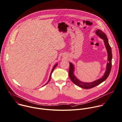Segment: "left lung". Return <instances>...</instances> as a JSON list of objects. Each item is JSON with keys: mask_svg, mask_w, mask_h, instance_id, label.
<instances>
[{"mask_svg": "<svg viewBox=\"0 0 122 122\" xmlns=\"http://www.w3.org/2000/svg\"><path fill=\"white\" fill-rule=\"evenodd\" d=\"M96 35L99 36L100 38L102 39L104 43V45L105 46L106 49L107 50V51L108 53V61L107 65H106V71L103 75V76L100 79L97 80L93 82H84L81 81L79 79H78L76 76L74 74V67L73 64L70 62V68L69 71V77L71 80V81L77 86L85 89H88L92 88L97 85H99L101 83L104 81L108 77L109 74L110 73L111 68H112V49L111 47H110L107 37L106 34L102 32L100 30H98L96 31Z\"/></svg>", "mask_w": 122, "mask_h": 122, "instance_id": "8db88e82", "label": "left lung"}]
</instances>
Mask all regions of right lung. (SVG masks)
Wrapping results in <instances>:
<instances>
[{
    "label": "right lung",
    "mask_w": 122,
    "mask_h": 122,
    "mask_svg": "<svg viewBox=\"0 0 122 122\" xmlns=\"http://www.w3.org/2000/svg\"><path fill=\"white\" fill-rule=\"evenodd\" d=\"M57 65H58V64H57H57H56L54 65V66L53 67V68H52V71H51V74H50V78H49V80L48 81V82H47V83H46V84H45L44 86H45V85H46L47 83H49V82L51 80V75L52 72H53V71L54 69L55 68V67H56L57 66Z\"/></svg>",
    "instance_id": "right-lung-1"
}]
</instances>
